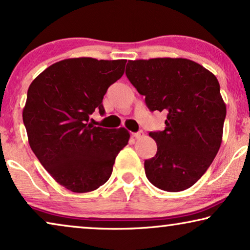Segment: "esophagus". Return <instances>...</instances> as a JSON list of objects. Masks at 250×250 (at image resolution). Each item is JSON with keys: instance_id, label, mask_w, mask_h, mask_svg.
<instances>
[{"instance_id": "obj_1", "label": "esophagus", "mask_w": 250, "mask_h": 250, "mask_svg": "<svg viewBox=\"0 0 250 250\" xmlns=\"http://www.w3.org/2000/svg\"><path fill=\"white\" fill-rule=\"evenodd\" d=\"M132 135H133V138H135V139H141V138H143V136H145V132L139 131L136 133H133Z\"/></svg>"}]
</instances>
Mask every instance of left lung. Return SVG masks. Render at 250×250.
<instances>
[{
    "instance_id": "1",
    "label": "left lung",
    "mask_w": 250,
    "mask_h": 250,
    "mask_svg": "<svg viewBox=\"0 0 250 250\" xmlns=\"http://www.w3.org/2000/svg\"><path fill=\"white\" fill-rule=\"evenodd\" d=\"M126 76L150 111L167 114L165 129L150 132L157 153L145 162L153 186L169 192L192 187L213 163L222 143L227 107L217 78L192 60H129Z\"/></svg>"
}]
</instances>
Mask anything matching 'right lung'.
Here are the masks:
<instances>
[{"label":"right lung","instance_id":"add662e5","mask_svg":"<svg viewBox=\"0 0 250 250\" xmlns=\"http://www.w3.org/2000/svg\"><path fill=\"white\" fill-rule=\"evenodd\" d=\"M126 60L71 58L47 67L29 85L22 110L28 142L44 168L60 186L90 192L111 175L129 133L88 123L108 87L123 76Z\"/></svg>","mask_w":250,"mask_h":250}]
</instances>
